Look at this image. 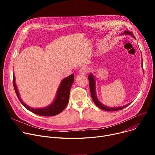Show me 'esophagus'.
Returning <instances> with one entry per match:
<instances>
[{
    "label": "esophagus",
    "instance_id": "esophagus-1",
    "mask_svg": "<svg viewBox=\"0 0 155 155\" xmlns=\"http://www.w3.org/2000/svg\"><path fill=\"white\" fill-rule=\"evenodd\" d=\"M88 72V69L87 68H86V67H82L80 69V71H79V72L80 74H82V75H85L87 72Z\"/></svg>",
    "mask_w": 155,
    "mask_h": 155
}]
</instances>
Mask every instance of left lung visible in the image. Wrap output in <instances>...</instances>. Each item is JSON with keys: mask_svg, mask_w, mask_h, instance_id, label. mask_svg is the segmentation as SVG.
Returning <instances> with one entry per match:
<instances>
[{"mask_svg": "<svg viewBox=\"0 0 155 155\" xmlns=\"http://www.w3.org/2000/svg\"><path fill=\"white\" fill-rule=\"evenodd\" d=\"M120 35H131L133 38H135V36L133 34H132L130 32H129V31H124V32H123ZM142 67H143L142 64ZM88 79H89V80H90L89 84H90V89L91 97H92L93 101L94 102V104L99 108H101L103 110H105V111H110V112L117 111V110H122V109L124 108L125 107L128 106L131 103V102H130V103L127 104L126 105H124V106H122V107H109L107 105H104L97 99L96 93V80H95L94 77L93 75V74H90L89 75H88Z\"/></svg>", "mask_w": 155, "mask_h": 155, "instance_id": "8db88e82", "label": "left lung"}]
</instances>
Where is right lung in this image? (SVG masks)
Masks as SVG:
<instances>
[{"label": "right lung", "instance_id": "right-lung-1", "mask_svg": "<svg viewBox=\"0 0 155 155\" xmlns=\"http://www.w3.org/2000/svg\"><path fill=\"white\" fill-rule=\"evenodd\" d=\"M74 81V74H72L68 76V77L63 79L61 81V84L58 87V90L57 91V93H56L54 101L50 105H49L48 107H46L45 108H34L26 105L21 99L17 86L15 83L14 73L13 75V86L15 88L16 94L19 101H20V102L24 105L25 108H26L31 112L40 116H45V117L54 116L60 114L63 111L68 104L70 91Z\"/></svg>", "mask_w": 155, "mask_h": 155}]
</instances>
